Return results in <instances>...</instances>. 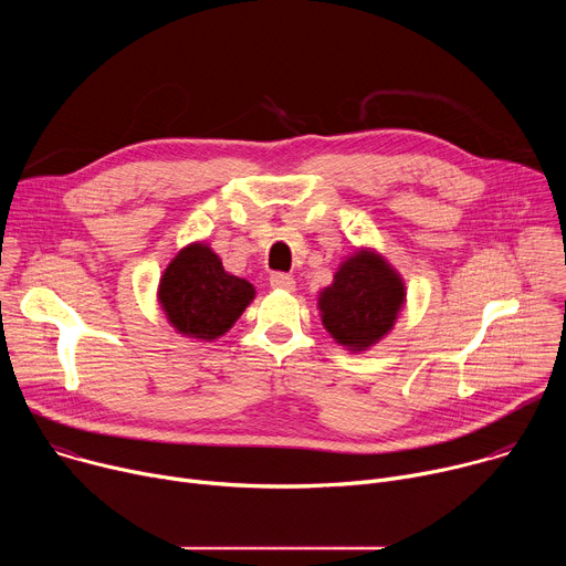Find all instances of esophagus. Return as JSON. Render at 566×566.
<instances>
[{"instance_id": "1", "label": "esophagus", "mask_w": 566, "mask_h": 566, "mask_svg": "<svg viewBox=\"0 0 566 566\" xmlns=\"http://www.w3.org/2000/svg\"><path fill=\"white\" fill-rule=\"evenodd\" d=\"M271 286L273 289H282V291H293L295 289V280L289 273H273L271 275Z\"/></svg>"}]
</instances>
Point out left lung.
<instances>
[{
  "label": "left lung",
  "instance_id": "8db88e82",
  "mask_svg": "<svg viewBox=\"0 0 566 566\" xmlns=\"http://www.w3.org/2000/svg\"><path fill=\"white\" fill-rule=\"evenodd\" d=\"M406 300V286L394 269L369 251H358L334 275V284L319 293L322 325L336 343L367 349L396 322Z\"/></svg>",
  "mask_w": 566,
  "mask_h": 566
}]
</instances>
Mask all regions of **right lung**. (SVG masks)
<instances>
[{
    "mask_svg": "<svg viewBox=\"0 0 566 566\" xmlns=\"http://www.w3.org/2000/svg\"><path fill=\"white\" fill-rule=\"evenodd\" d=\"M255 297L253 284L228 275L206 244H190L166 269L158 300L170 325L186 336H223Z\"/></svg>",
    "mask_w": 566,
    "mask_h": 566,
    "instance_id": "obj_1",
    "label": "right lung"
}]
</instances>
